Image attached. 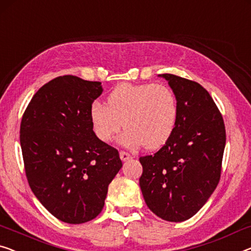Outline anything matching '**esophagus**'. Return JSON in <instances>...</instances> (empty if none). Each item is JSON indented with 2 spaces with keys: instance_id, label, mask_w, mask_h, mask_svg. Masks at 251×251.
<instances>
[{
  "instance_id": "34e87169",
  "label": "esophagus",
  "mask_w": 251,
  "mask_h": 251,
  "mask_svg": "<svg viewBox=\"0 0 251 251\" xmlns=\"http://www.w3.org/2000/svg\"><path fill=\"white\" fill-rule=\"evenodd\" d=\"M119 156H121L122 161H127V160L130 159V154L129 153H127L125 151H121L119 152Z\"/></svg>"
}]
</instances>
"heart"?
<instances>
[{
  "instance_id": "obj_1",
  "label": "heart",
  "mask_w": 251,
  "mask_h": 251,
  "mask_svg": "<svg viewBox=\"0 0 251 251\" xmlns=\"http://www.w3.org/2000/svg\"><path fill=\"white\" fill-rule=\"evenodd\" d=\"M90 119L100 141L110 142L124 125L119 138L124 147L155 150L169 141L177 125V97L167 85L123 83L110 92L107 104L92 103Z\"/></svg>"
}]
</instances>
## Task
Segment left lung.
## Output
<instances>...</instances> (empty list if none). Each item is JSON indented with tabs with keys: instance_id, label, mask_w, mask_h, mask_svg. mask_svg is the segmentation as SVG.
I'll return each mask as SVG.
<instances>
[{
	"instance_id": "8db88e82",
	"label": "left lung",
	"mask_w": 251,
	"mask_h": 251,
	"mask_svg": "<svg viewBox=\"0 0 251 251\" xmlns=\"http://www.w3.org/2000/svg\"><path fill=\"white\" fill-rule=\"evenodd\" d=\"M160 76L177 97V125L158 152L140 158V187L156 216L182 222L204 206L219 184L226 126L214 100L200 83L174 74Z\"/></svg>"
}]
</instances>
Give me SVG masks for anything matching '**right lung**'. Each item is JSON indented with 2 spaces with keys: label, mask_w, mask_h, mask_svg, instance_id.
Segmentation results:
<instances>
[{
  "label": "right lung",
  "mask_w": 251,
  "mask_h": 251,
  "mask_svg": "<svg viewBox=\"0 0 251 251\" xmlns=\"http://www.w3.org/2000/svg\"><path fill=\"white\" fill-rule=\"evenodd\" d=\"M101 93V82L58 76L35 93L22 116L20 144L30 188L65 223L98 216L123 167L117 150L93 132L90 108Z\"/></svg>",
  "instance_id": "right-lung-1"
}]
</instances>
